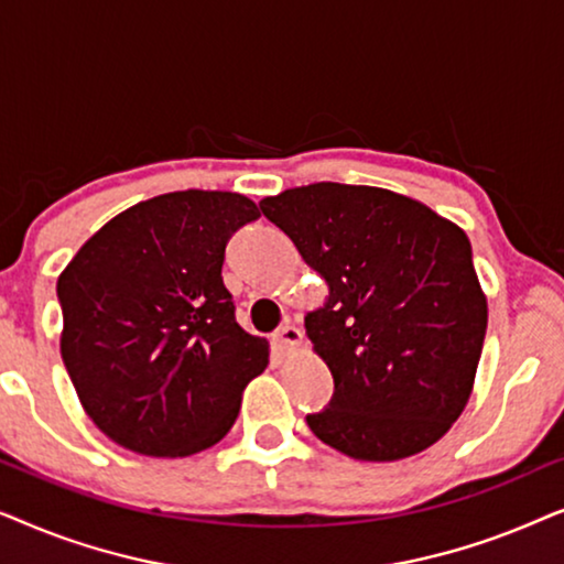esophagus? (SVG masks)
<instances>
[{
	"instance_id": "34e87169",
	"label": "esophagus",
	"mask_w": 564,
	"mask_h": 564,
	"mask_svg": "<svg viewBox=\"0 0 564 564\" xmlns=\"http://www.w3.org/2000/svg\"><path fill=\"white\" fill-rule=\"evenodd\" d=\"M300 341H303V330L292 326V323H284V326L274 330V344L280 346V349H295Z\"/></svg>"
}]
</instances>
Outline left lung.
I'll return each instance as SVG.
<instances>
[{
    "instance_id": "1",
    "label": "left lung",
    "mask_w": 564,
    "mask_h": 564,
    "mask_svg": "<svg viewBox=\"0 0 564 564\" xmlns=\"http://www.w3.org/2000/svg\"><path fill=\"white\" fill-rule=\"evenodd\" d=\"M259 207L328 282L305 330L334 395L307 426L365 462L429 449L465 411L488 328L465 230L411 197L357 184H307Z\"/></svg>"
}]
</instances>
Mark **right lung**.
Masks as SVG:
<instances>
[{"label": "right lung", "mask_w": 564, "mask_h": 564, "mask_svg": "<svg viewBox=\"0 0 564 564\" xmlns=\"http://www.w3.org/2000/svg\"><path fill=\"white\" fill-rule=\"evenodd\" d=\"M259 210L236 192H169L97 230L58 276L61 357L105 436L149 457L218 444L269 346L236 323L230 236Z\"/></svg>", "instance_id": "add662e5"}]
</instances>
